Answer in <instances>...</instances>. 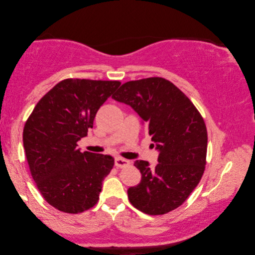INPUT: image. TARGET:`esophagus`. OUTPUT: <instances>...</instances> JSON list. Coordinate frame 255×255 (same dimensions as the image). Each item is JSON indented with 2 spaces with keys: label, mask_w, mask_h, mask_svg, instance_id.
<instances>
[{
  "label": "esophagus",
  "mask_w": 255,
  "mask_h": 255,
  "mask_svg": "<svg viewBox=\"0 0 255 255\" xmlns=\"http://www.w3.org/2000/svg\"><path fill=\"white\" fill-rule=\"evenodd\" d=\"M128 165H130V161L127 159H123V158L118 157L115 159V166L118 167V168H123V167H127Z\"/></svg>",
  "instance_id": "34e87169"
}]
</instances>
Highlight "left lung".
<instances>
[{"label":"left lung","mask_w":255,"mask_h":255,"mask_svg":"<svg viewBox=\"0 0 255 255\" xmlns=\"http://www.w3.org/2000/svg\"><path fill=\"white\" fill-rule=\"evenodd\" d=\"M113 99L130 105L159 150L158 164L136 160L139 185L128 190L131 204L151 216L176 209L199 184L207 164L208 133L203 118L190 98L164 78L123 83Z\"/></svg>","instance_id":"left-lung-1"}]
</instances>
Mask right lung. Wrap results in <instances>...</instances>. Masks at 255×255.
<instances>
[{"instance_id": "right-lung-1", "label": "right lung", "mask_w": 255, "mask_h": 255, "mask_svg": "<svg viewBox=\"0 0 255 255\" xmlns=\"http://www.w3.org/2000/svg\"><path fill=\"white\" fill-rule=\"evenodd\" d=\"M120 81L65 79L41 98L23 128V148L31 176L52 207L80 214L99 200L114 158L81 152L78 141L88 134L95 116Z\"/></svg>"}]
</instances>
